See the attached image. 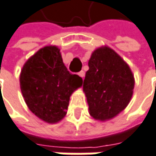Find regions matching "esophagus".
<instances>
[{
	"mask_svg": "<svg viewBox=\"0 0 156 156\" xmlns=\"http://www.w3.org/2000/svg\"><path fill=\"white\" fill-rule=\"evenodd\" d=\"M78 76L81 77L82 78H84V77H85V71H83V70L79 71V72H78Z\"/></svg>",
	"mask_w": 156,
	"mask_h": 156,
	"instance_id": "1",
	"label": "esophagus"
}]
</instances>
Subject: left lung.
<instances>
[{"mask_svg": "<svg viewBox=\"0 0 156 156\" xmlns=\"http://www.w3.org/2000/svg\"><path fill=\"white\" fill-rule=\"evenodd\" d=\"M88 67L83 90L89 113L95 120H111L129 105L133 94L134 76L129 65L108 46L93 51Z\"/></svg>", "mask_w": 156, "mask_h": 156, "instance_id": "1", "label": "left lung"}]
</instances>
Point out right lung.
<instances>
[{"label": "right lung", "instance_id": "add662e5", "mask_svg": "<svg viewBox=\"0 0 156 156\" xmlns=\"http://www.w3.org/2000/svg\"><path fill=\"white\" fill-rule=\"evenodd\" d=\"M20 82L29 110L44 121L56 123L66 115L69 97L83 79L67 69L57 46H45L24 64Z\"/></svg>", "mask_w": 156, "mask_h": 156}]
</instances>
